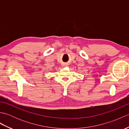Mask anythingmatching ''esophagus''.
<instances>
[{"label":"esophagus","instance_id":"34e87169","mask_svg":"<svg viewBox=\"0 0 129 129\" xmlns=\"http://www.w3.org/2000/svg\"><path fill=\"white\" fill-rule=\"evenodd\" d=\"M67 65V64H63V65H62V67H66Z\"/></svg>","mask_w":129,"mask_h":129}]
</instances>
